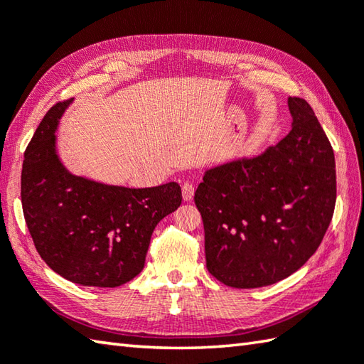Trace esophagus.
I'll return each instance as SVG.
<instances>
[{"instance_id": "obj_1", "label": "esophagus", "mask_w": 364, "mask_h": 364, "mask_svg": "<svg viewBox=\"0 0 364 364\" xmlns=\"http://www.w3.org/2000/svg\"><path fill=\"white\" fill-rule=\"evenodd\" d=\"M181 191H183V198L186 200V202H191V200L194 198L196 188H194V184H192V183H189V181L184 183V184H183V188H181Z\"/></svg>"}]
</instances>
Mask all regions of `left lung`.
<instances>
[{"instance_id":"left-lung-1","label":"left lung","mask_w":364,"mask_h":364,"mask_svg":"<svg viewBox=\"0 0 364 364\" xmlns=\"http://www.w3.org/2000/svg\"><path fill=\"white\" fill-rule=\"evenodd\" d=\"M288 105V136L258 158L208 170L196 191L206 267L231 288H261L296 272L333 218V149L304 98Z\"/></svg>"}]
</instances>
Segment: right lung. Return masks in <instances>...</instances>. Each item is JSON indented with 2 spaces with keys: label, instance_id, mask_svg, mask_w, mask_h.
Segmentation results:
<instances>
[{
  "label": "right lung",
  "instance_id": "right-lung-1",
  "mask_svg": "<svg viewBox=\"0 0 364 364\" xmlns=\"http://www.w3.org/2000/svg\"><path fill=\"white\" fill-rule=\"evenodd\" d=\"M72 100L54 105L26 146L23 214L36 250L54 272L98 288L125 284L144 269L154 227L181 205V188L106 186L68 173L54 131Z\"/></svg>",
  "mask_w": 364,
  "mask_h": 364
}]
</instances>
